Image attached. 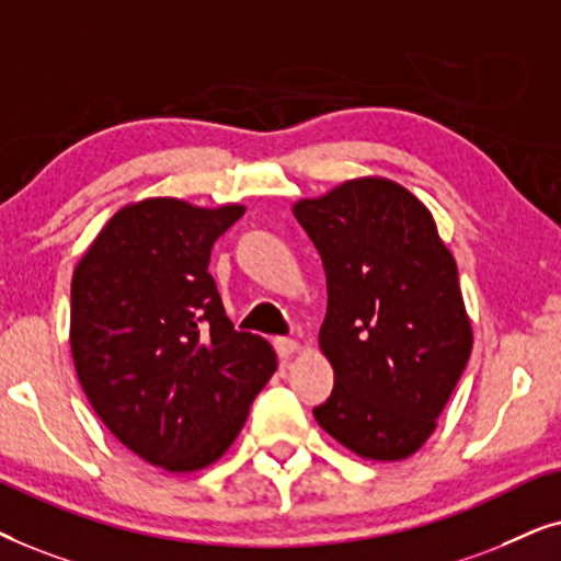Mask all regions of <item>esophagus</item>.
<instances>
[{"label": "esophagus", "instance_id": "esophagus-1", "mask_svg": "<svg viewBox=\"0 0 561 561\" xmlns=\"http://www.w3.org/2000/svg\"><path fill=\"white\" fill-rule=\"evenodd\" d=\"M274 348L282 358H287V356H293L297 348H300V343H297L295 339H274Z\"/></svg>", "mask_w": 561, "mask_h": 561}]
</instances>
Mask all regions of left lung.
<instances>
[{
	"instance_id": "left-lung-1",
	"label": "left lung",
	"mask_w": 561,
	"mask_h": 561,
	"mask_svg": "<svg viewBox=\"0 0 561 561\" xmlns=\"http://www.w3.org/2000/svg\"><path fill=\"white\" fill-rule=\"evenodd\" d=\"M293 213L328 285L320 351L335 385L312 415L358 457L408 459L472 354L457 261L428 207L390 179H351Z\"/></svg>"
}]
</instances>
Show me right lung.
Here are the masks:
<instances>
[{
  "instance_id": "right-lung-1",
  "label": "right lung",
  "mask_w": 561,
  "mask_h": 561,
  "mask_svg": "<svg viewBox=\"0 0 561 561\" xmlns=\"http://www.w3.org/2000/svg\"><path fill=\"white\" fill-rule=\"evenodd\" d=\"M243 215L174 197L125 205L71 279V354L94 413L167 472L213 465L276 369L261 335L236 331L207 272Z\"/></svg>"
}]
</instances>
